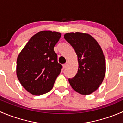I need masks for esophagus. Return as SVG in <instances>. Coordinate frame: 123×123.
<instances>
[{"mask_svg":"<svg viewBox=\"0 0 123 123\" xmlns=\"http://www.w3.org/2000/svg\"><path fill=\"white\" fill-rule=\"evenodd\" d=\"M67 66H68V62H67L66 64H65L63 65V68H64V69H65L67 67Z\"/></svg>","mask_w":123,"mask_h":123,"instance_id":"1","label":"esophagus"}]
</instances>
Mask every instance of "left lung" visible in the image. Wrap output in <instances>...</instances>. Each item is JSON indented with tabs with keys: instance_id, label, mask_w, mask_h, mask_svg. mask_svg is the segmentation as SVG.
Returning <instances> with one entry per match:
<instances>
[{
	"instance_id": "left-lung-1",
	"label": "left lung",
	"mask_w": 123,
	"mask_h": 123,
	"mask_svg": "<svg viewBox=\"0 0 123 123\" xmlns=\"http://www.w3.org/2000/svg\"><path fill=\"white\" fill-rule=\"evenodd\" d=\"M64 38L74 48L79 63L76 75L68 79L69 84L79 93L90 95L99 87L105 77L106 63L102 50L87 33H66Z\"/></svg>"
}]
</instances>
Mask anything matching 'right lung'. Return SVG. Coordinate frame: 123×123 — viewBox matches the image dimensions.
Wrapping results in <instances>:
<instances>
[{
	"mask_svg": "<svg viewBox=\"0 0 123 123\" xmlns=\"http://www.w3.org/2000/svg\"><path fill=\"white\" fill-rule=\"evenodd\" d=\"M61 37L60 33L42 31L34 34L21 50L17 61V75L27 91L41 95L52 90L61 73L54 48Z\"/></svg>",
	"mask_w": 123,
	"mask_h": 123,
	"instance_id": "1",
	"label": "right lung"
}]
</instances>
